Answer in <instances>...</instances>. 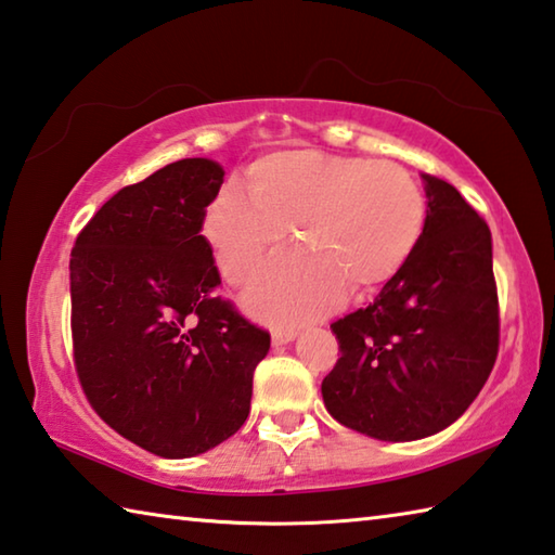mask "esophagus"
<instances>
[{
	"label": "esophagus",
	"instance_id": "1",
	"mask_svg": "<svg viewBox=\"0 0 555 555\" xmlns=\"http://www.w3.org/2000/svg\"><path fill=\"white\" fill-rule=\"evenodd\" d=\"M296 337V330H274V332H271V345H274V347H284V345H288V341L291 339H294Z\"/></svg>",
	"mask_w": 555,
	"mask_h": 555
}]
</instances>
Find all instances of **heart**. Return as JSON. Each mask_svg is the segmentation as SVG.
Returning <instances> with one entry per match:
<instances>
[{
	"label": "heart",
	"instance_id": "b5f03b06",
	"mask_svg": "<svg viewBox=\"0 0 555 555\" xmlns=\"http://www.w3.org/2000/svg\"><path fill=\"white\" fill-rule=\"evenodd\" d=\"M245 193L223 191L204 233L223 276L243 286L288 230L298 249L261 269L247 294L269 322L315 318L345 288L376 294L405 269L427 225L420 181L388 159L286 150L249 167Z\"/></svg>",
	"mask_w": 555,
	"mask_h": 555
}]
</instances>
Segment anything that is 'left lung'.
Returning <instances> with one entry per match:
<instances>
[{
  "instance_id": "obj_1",
  "label": "left lung",
  "mask_w": 555,
  "mask_h": 555,
  "mask_svg": "<svg viewBox=\"0 0 555 555\" xmlns=\"http://www.w3.org/2000/svg\"><path fill=\"white\" fill-rule=\"evenodd\" d=\"M427 225L374 304L330 330L341 357L322 400L349 429L383 441L437 435L486 386L500 349L490 228L444 179L425 175Z\"/></svg>"
}]
</instances>
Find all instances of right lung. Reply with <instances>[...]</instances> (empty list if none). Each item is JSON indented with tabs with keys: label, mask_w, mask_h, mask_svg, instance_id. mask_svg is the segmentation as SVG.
Wrapping results in <instances>:
<instances>
[{
	"label": "right lung",
	"mask_w": 555,
	"mask_h": 555,
	"mask_svg": "<svg viewBox=\"0 0 555 555\" xmlns=\"http://www.w3.org/2000/svg\"><path fill=\"white\" fill-rule=\"evenodd\" d=\"M223 175L191 157L124 186L69 257L79 386L111 429L163 459L196 456L245 425L271 345L214 296L220 274L201 230Z\"/></svg>",
	"instance_id": "right-lung-1"
}]
</instances>
